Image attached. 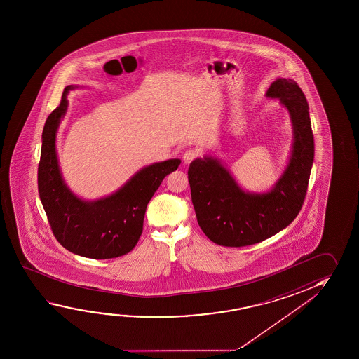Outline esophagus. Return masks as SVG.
Masks as SVG:
<instances>
[{"instance_id":"34e87169","label":"esophagus","mask_w":359,"mask_h":359,"mask_svg":"<svg viewBox=\"0 0 359 359\" xmlns=\"http://www.w3.org/2000/svg\"><path fill=\"white\" fill-rule=\"evenodd\" d=\"M199 156V151L198 150H188L182 155V160L185 164H190L193 160L196 159Z\"/></svg>"}]
</instances>
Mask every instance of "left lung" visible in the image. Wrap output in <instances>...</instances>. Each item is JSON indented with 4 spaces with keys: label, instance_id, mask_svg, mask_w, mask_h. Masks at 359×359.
<instances>
[{
    "label": "left lung",
    "instance_id": "1",
    "mask_svg": "<svg viewBox=\"0 0 359 359\" xmlns=\"http://www.w3.org/2000/svg\"><path fill=\"white\" fill-rule=\"evenodd\" d=\"M265 96L280 101L293 126L288 165L269 191L243 190L220 160L209 155L189 166L199 226L210 241L223 247H247L276 236L299 214L306 198L314 160L306 96L294 80L282 77L271 83Z\"/></svg>",
    "mask_w": 359,
    "mask_h": 359
}]
</instances>
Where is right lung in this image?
I'll return each instance as SVG.
<instances>
[{"mask_svg":"<svg viewBox=\"0 0 359 359\" xmlns=\"http://www.w3.org/2000/svg\"><path fill=\"white\" fill-rule=\"evenodd\" d=\"M75 88L66 86L60 105L43 126L39 194L53 236L62 247L85 258H118L135 247L142 236L147 203L182 160L145 166L105 198L83 200L76 196L66 185L56 153L57 130L69 105L67 94Z\"/></svg>","mask_w":359,"mask_h":359,"instance_id":"right-lung-1","label":"right lung"}]
</instances>
